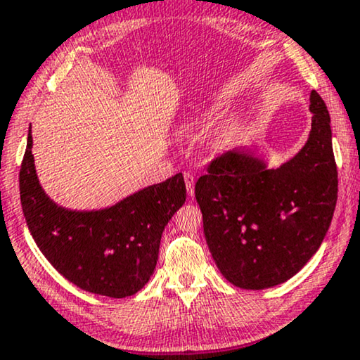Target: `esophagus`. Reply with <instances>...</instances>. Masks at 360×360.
I'll list each match as a JSON object with an SVG mask.
<instances>
[{"label":"esophagus","mask_w":360,"mask_h":360,"mask_svg":"<svg viewBox=\"0 0 360 360\" xmlns=\"http://www.w3.org/2000/svg\"><path fill=\"white\" fill-rule=\"evenodd\" d=\"M184 179H185L186 193H188V197H193V193H195V176H193V174H188V172H186V174L184 175Z\"/></svg>","instance_id":"esophagus-1"}]
</instances>
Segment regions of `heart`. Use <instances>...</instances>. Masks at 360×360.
I'll return each mask as SVG.
<instances>
[{"label":"heart","mask_w":360,"mask_h":360,"mask_svg":"<svg viewBox=\"0 0 360 360\" xmlns=\"http://www.w3.org/2000/svg\"><path fill=\"white\" fill-rule=\"evenodd\" d=\"M233 139H235V132H233V130H225V132L218 135L217 147H220V148L228 147L233 142Z\"/></svg>","instance_id":"obj_1"}]
</instances>
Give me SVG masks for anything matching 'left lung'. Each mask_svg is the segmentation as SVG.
<instances>
[{
  "label": "left lung",
  "instance_id": "8db88e82",
  "mask_svg": "<svg viewBox=\"0 0 360 360\" xmlns=\"http://www.w3.org/2000/svg\"><path fill=\"white\" fill-rule=\"evenodd\" d=\"M306 146L278 169L246 150L213 158L195 185L207 245L220 273L243 289L292 278L319 250L338 202L330 117L311 92Z\"/></svg>",
  "mask_w": 360,
  "mask_h": 360
}]
</instances>
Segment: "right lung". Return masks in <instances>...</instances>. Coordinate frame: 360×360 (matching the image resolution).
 Returning a JSON list of instances; mask_svg holds the SVG:
<instances>
[{
  "label": "right lung",
  "mask_w": 360,
  "mask_h": 360,
  "mask_svg": "<svg viewBox=\"0 0 360 360\" xmlns=\"http://www.w3.org/2000/svg\"><path fill=\"white\" fill-rule=\"evenodd\" d=\"M31 130L20 170V195L37 248L84 291L132 296L153 274L163 228L185 203L184 175L150 185L104 210L76 212L56 205L41 188Z\"/></svg>",
  "instance_id": "obj_1"
}]
</instances>
